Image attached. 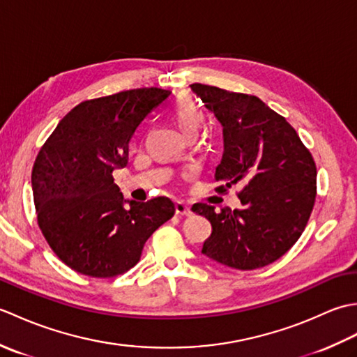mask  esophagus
Listing matches in <instances>:
<instances>
[{
    "label": "esophagus",
    "mask_w": 357,
    "mask_h": 357,
    "mask_svg": "<svg viewBox=\"0 0 357 357\" xmlns=\"http://www.w3.org/2000/svg\"><path fill=\"white\" fill-rule=\"evenodd\" d=\"M174 211H176V215H184V216H190L192 215V208L188 204L183 202V201H176L174 204Z\"/></svg>",
    "instance_id": "obj_1"
}]
</instances>
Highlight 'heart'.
Returning <instances> with one entry per match:
<instances>
[{"label":"heart","instance_id":"b5f03b06","mask_svg":"<svg viewBox=\"0 0 357 357\" xmlns=\"http://www.w3.org/2000/svg\"><path fill=\"white\" fill-rule=\"evenodd\" d=\"M167 113H169L172 123L179 128L184 136L195 135L204 121L202 110L190 96H179L170 105Z\"/></svg>","mask_w":357,"mask_h":357}]
</instances>
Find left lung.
<instances>
[{
	"mask_svg": "<svg viewBox=\"0 0 357 357\" xmlns=\"http://www.w3.org/2000/svg\"><path fill=\"white\" fill-rule=\"evenodd\" d=\"M192 92L222 126L224 155L215 179L242 190V208L198 202L211 234L202 255L227 267L255 270L275 262L304 231L316 199V164L294 128L257 96L195 82Z\"/></svg>",
	"mask_w": 357,
	"mask_h": 357,
	"instance_id": "8db88e82",
	"label": "left lung"
}]
</instances>
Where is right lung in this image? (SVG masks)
<instances>
[{
  "label": "right lung",
  "instance_id": "obj_1",
  "mask_svg": "<svg viewBox=\"0 0 357 357\" xmlns=\"http://www.w3.org/2000/svg\"><path fill=\"white\" fill-rule=\"evenodd\" d=\"M170 93L144 87L81 102L35 159L38 224L55 255L81 275L112 278L132 268L151 233L174 215L165 196L124 199L112 176L127 165L136 127Z\"/></svg>",
  "mask_w": 357,
  "mask_h": 357
}]
</instances>
